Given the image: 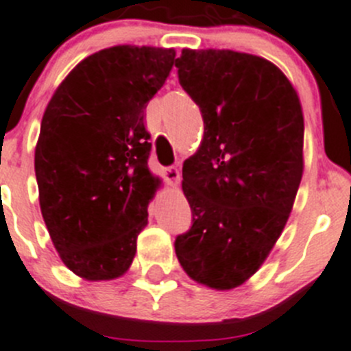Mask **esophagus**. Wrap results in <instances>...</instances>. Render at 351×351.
<instances>
[{"label":"esophagus","mask_w":351,"mask_h":351,"mask_svg":"<svg viewBox=\"0 0 351 351\" xmlns=\"http://www.w3.org/2000/svg\"><path fill=\"white\" fill-rule=\"evenodd\" d=\"M162 176H165L166 182L171 183V185H178L180 183V169L176 168V166H169V168L162 169Z\"/></svg>","instance_id":"1"}]
</instances>
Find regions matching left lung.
<instances>
[{
    "mask_svg": "<svg viewBox=\"0 0 351 351\" xmlns=\"http://www.w3.org/2000/svg\"><path fill=\"white\" fill-rule=\"evenodd\" d=\"M178 81L201 109L204 138L183 162L192 227L175 251L213 289L250 279L279 239L303 175V112L271 62L232 50H183Z\"/></svg>",
    "mask_w": 351,
    "mask_h": 351,
    "instance_id": "1",
    "label": "left lung"
}]
</instances>
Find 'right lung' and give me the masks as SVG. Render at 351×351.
<instances>
[{"label":"right lung","mask_w":351,"mask_h":351,"mask_svg":"<svg viewBox=\"0 0 351 351\" xmlns=\"http://www.w3.org/2000/svg\"><path fill=\"white\" fill-rule=\"evenodd\" d=\"M175 50L112 47L90 55L57 88L34 154L39 206L69 270L110 280L130 268L159 178L143 123Z\"/></svg>","instance_id":"obj_1"}]
</instances>
